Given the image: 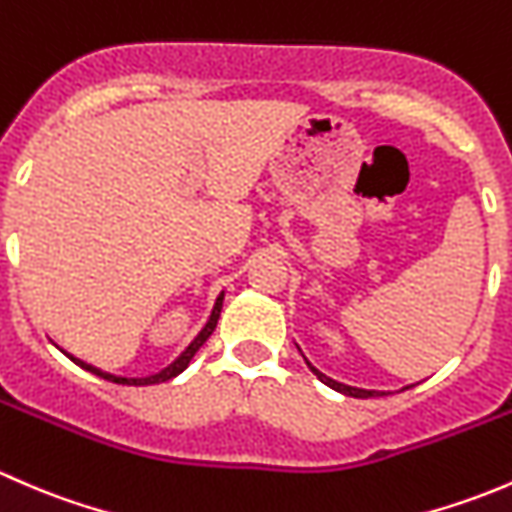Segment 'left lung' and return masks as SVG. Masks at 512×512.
Listing matches in <instances>:
<instances>
[{
  "label": "left lung",
  "mask_w": 512,
  "mask_h": 512,
  "mask_svg": "<svg viewBox=\"0 0 512 512\" xmlns=\"http://www.w3.org/2000/svg\"><path fill=\"white\" fill-rule=\"evenodd\" d=\"M297 349H299V347H297ZM304 361H307V359H304ZM307 366L314 371V376H317V379L322 381V384H327L329 389L339 391V394H344V396H354V399H371V396H389V394H386V391H369V389H356V386L339 384V381L329 379L327 374H322V371H319V369H314V366L309 364V361H307ZM411 386H414V384H411ZM411 386H406V389H411Z\"/></svg>",
  "instance_id": "left-lung-1"
}]
</instances>
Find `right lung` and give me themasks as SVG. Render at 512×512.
I'll return each instance as SVG.
<instances>
[{"label": "right lung", "instance_id": "1", "mask_svg": "<svg viewBox=\"0 0 512 512\" xmlns=\"http://www.w3.org/2000/svg\"><path fill=\"white\" fill-rule=\"evenodd\" d=\"M223 297H225V292H220V297L215 299V307H213V312H210V319H208V324H205V327L200 329V334H198V337L193 339V342L188 344V349H185V352L180 354L178 359L173 361V364H168V366H165V369H160L158 374H151V376H136V379H128V376H116V374H108V371H101V369H96V366L86 364V361L76 359V356H71V354H66V352H64V354L69 356V359L74 361V364H79L81 369L91 371V374L101 376V379H106V381H113V384H123V386H151V384H160V381H170V379H173V376H178L180 371H185V369H188L190 359H193L195 352H198V349L203 347L205 342H208V337H210V334L215 332V327H218V319H220V309H223Z\"/></svg>", "mask_w": 512, "mask_h": 512}]
</instances>
